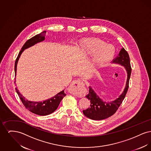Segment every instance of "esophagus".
I'll use <instances>...</instances> for the list:
<instances>
[{
	"instance_id": "obj_1",
	"label": "esophagus",
	"mask_w": 151,
	"mask_h": 151,
	"mask_svg": "<svg viewBox=\"0 0 151 151\" xmlns=\"http://www.w3.org/2000/svg\"><path fill=\"white\" fill-rule=\"evenodd\" d=\"M84 86V84L83 82V81L78 79L73 81L70 87L72 90V91L73 92V93L78 94L80 93V89H82Z\"/></svg>"
}]
</instances>
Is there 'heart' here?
<instances>
[{"label":"heart","instance_id":"obj_1","mask_svg":"<svg viewBox=\"0 0 151 151\" xmlns=\"http://www.w3.org/2000/svg\"><path fill=\"white\" fill-rule=\"evenodd\" d=\"M80 46L83 53L88 57L93 56L92 66L101 68L108 65L115 57V47L98 38L87 37L80 41Z\"/></svg>","mask_w":151,"mask_h":151}]
</instances>
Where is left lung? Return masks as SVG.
Masks as SVG:
<instances>
[{"instance_id":"1","label":"left lung","mask_w":151,"mask_h":151,"mask_svg":"<svg viewBox=\"0 0 151 151\" xmlns=\"http://www.w3.org/2000/svg\"><path fill=\"white\" fill-rule=\"evenodd\" d=\"M112 63L123 66L126 70L127 78L126 86L122 94L114 100L105 102L94 91L91 86H89V93L86 95V98L90 100V106L83 110L85 116L93 120H102L108 118L113 115L119 107L129 89V80L131 72L130 60L128 52L122 47L118 55L113 60Z\"/></svg>"}]
</instances>
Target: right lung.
Instances as JSON below:
<instances>
[{
  "mask_svg": "<svg viewBox=\"0 0 151 151\" xmlns=\"http://www.w3.org/2000/svg\"><path fill=\"white\" fill-rule=\"evenodd\" d=\"M46 30L43 31L41 33L33 37L32 38L28 40L23 45L22 50L19 53V55L15 62V65H14L15 76H16L17 65L22 52L25 49L35 45L36 43H39L44 41L45 38V37L46 35ZM16 91L17 92V93L18 94L20 100H22V104L25 106V107L30 112L39 115H47L52 113L54 111H55L57 110L60 101L66 95L65 93V90H63L62 91L59 92L56 95H55L50 99L45 100L43 101L35 102V101H31L27 100V99H25L24 96H22V93L19 92L17 88H16Z\"/></svg>",
  "mask_w": 151,
  "mask_h": 151,
  "instance_id": "add662e5",
  "label": "right lung"
}]
</instances>
